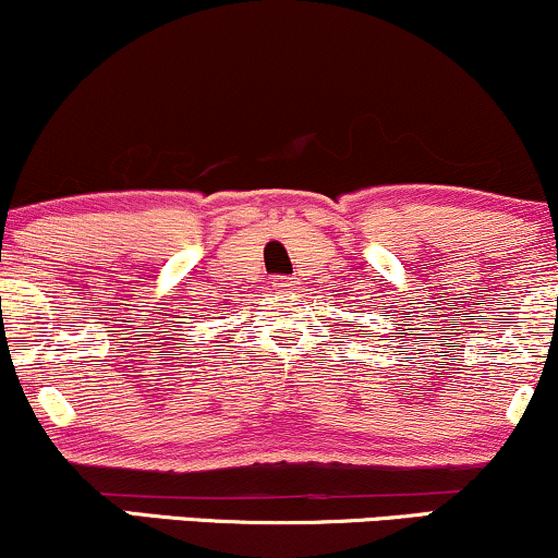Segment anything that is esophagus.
<instances>
[{"label": "esophagus", "instance_id": "34e87169", "mask_svg": "<svg viewBox=\"0 0 558 558\" xmlns=\"http://www.w3.org/2000/svg\"><path fill=\"white\" fill-rule=\"evenodd\" d=\"M275 291L280 293H293L299 288V280L296 278H275Z\"/></svg>", "mask_w": 558, "mask_h": 558}]
</instances>
